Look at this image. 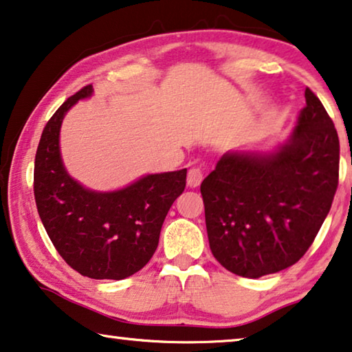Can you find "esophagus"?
Instances as JSON below:
<instances>
[{
  "mask_svg": "<svg viewBox=\"0 0 352 352\" xmlns=\"http://www.w3.org/2000/svg\"><path fill=\"white\" fill-rule=\"evenodd\" d=\"M204 180V172L202 169H199V167H191V169L188 170V186L191 188H197L200 183H202Z\"/></svg>",
  "mask_w": 352,
  "mask_h": 352,
  "instance_id": "esophagus-1",
  "label": "esophagus"
}]
</instances>
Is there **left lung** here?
<instances>
[{"mask_svg": "<svg viewBox=\"0 0 352 352\" xmlns=\"http://www.w3.org/2000/svg\"><path fill=\"white\" fill-rule=\"evenodd\" d=\"M338 163L336 126L307 87L285 142L267 152H227L200 185L214 258L249 278L296 263L331 210Z\"/></svg>", "mask_w": 352, "mask_h": 352, "instance_id": "left-lung-1", "label": "left lung"}]
</instances>
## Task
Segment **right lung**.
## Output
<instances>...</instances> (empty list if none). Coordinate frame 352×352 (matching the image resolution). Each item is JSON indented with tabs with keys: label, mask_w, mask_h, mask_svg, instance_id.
<instances>
[{
	"label": "right lung",
	"mask_w": 352,
	"mask_h": 352,
	"mask_svg": "<svg viewBox=\"0 0 352 352\" xmlns=\"http://www.w3.org/2000/svg\"><path fill=\"white\" fill-rule=\"evenodd\" d=\"M92 94L89 85L67 98L43 128L34 197L42 224L67 265L81 276L122 280L152 258L167 211L185 191L186 169L144 175L116 191H94L72 178L60 156V126L67 111Z\"/></svg>",
	"instance_id": "1"
}]
</instances>
